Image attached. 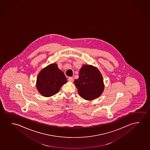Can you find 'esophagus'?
<instances>
[{"label": "esophagus", "instance_id": "34e87169", "mask_svg": "<svg viewBox=\"0 0 150 150\" xmlns=\"http://www.w3.org/2000/svg\"><path fill=\"white\" fill-rule=\"evenodd\" d=\"M73 77H70L69 78H68V81H70V82H73Z\"/></svg>", "mask_w": 150, "mask_h": 150}]
</instances>
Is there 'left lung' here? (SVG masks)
Wrapping results in <instances>:
<instances>
[{
  "label": "left lung",
  "mask_w": 150,
  "mask_h": 150,
  "mask_svg": "<svg viewBox=\"0 0 150 150\" xmlns=\"http://www.w3.org/2000/svg\"><path fill=\"white\" fill-rule=\"evenodd\" d=\"M74 83L81 98L92 100L100 97L104 90L103 78L100 71L93 65L83 64L79 73V78Z\"/></svg>",
  "instance_id": "8db88e82"
}]
</instances>
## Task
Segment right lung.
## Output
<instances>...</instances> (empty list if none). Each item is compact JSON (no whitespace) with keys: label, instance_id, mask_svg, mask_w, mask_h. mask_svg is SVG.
I'll return each instance as SVG.
<instances>
[{"label":"right lung","instance_id":"1","mask_svg":"<svg viewBox=\"0 0 150 150\" xmlns=\"http://www.w3.org/2000/svg\"><path fill=\"white\" fill-rule=\"evenodd\" d=\"M67 79L57 63H52L44 67L38 75L36 87L38 92L45 97H50L58 92Z\"/></svg>","mask_w":150,"mask_h":150}]
</instances>
